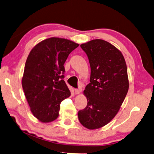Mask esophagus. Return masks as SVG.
I'll return each mask as SVG.
<instances>
[{
	"instance_id": "obj_1",
	"label": "esophagus",
	"mask_w": 154,
	"mask_h": 154,
	"mask_svg": "<svg viewBox=\"0 0 154 154\" xmlns=\"http://www.w3.org/2000/svg\"><path fill=\"white\" fill-rule=\"evenodd\" d=\"M74 92L75 94H79V93L81 92V89H75Z\"/></svg>"
}]
</instances>
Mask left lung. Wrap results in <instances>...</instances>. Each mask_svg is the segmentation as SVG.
Returning a JSON list of instances; mask_svg holds the SVG:
<instances>
[{"instance_id":"1","label":"left lung","mask_w":154,"mask_h":154,"mask_svg":"<svg viewBox=\"0 0 154 154\" xmlns=\"http://www.w3.org/2000/svg\"><path fill=\"white\" fill-rule=\"evenodd\" d=\"M80 46L88 57L91 75L83 91L88 104L78 112V118L93 130L107 125L118 113L128 90L127 68L121 52L108 42L96 39Z\"/></svg>"}]
</instances>
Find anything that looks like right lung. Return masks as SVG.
<instances>
[{"label":"right lung","mask_w":154,"mask_h":154,"mask_svg":"<svg viewBox=\"0 0 154 154\" xmlns=\"http://www.w3.org/2000/svg\"><path fill=\"white\" fill-rule=\"evenodd\" d=\"M78 46L72 41L53 37L38 43L27 57L22 87L31 112L42 122L57 119L61 102L71 96L63 80L64 64Z\"/></svg>","instance_id":"right-lung-1"}]
</instances>
